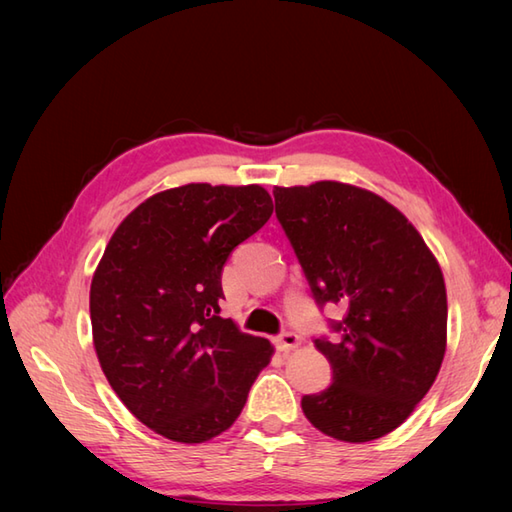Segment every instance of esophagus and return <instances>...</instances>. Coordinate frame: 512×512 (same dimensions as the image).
<instances>
[{
    "mask_svg": "<svg viewBox=\"0 0 512 512\" xmlns=\"http://www.w3.org/2000/svg\"><path fill=\"white\" fill-rule=\"evenodd\" d=\"M299 334H294V331H281V334L277 336V347L281 351H290V349H296L299 347Z\"/></svg>",
    "mask_w": 512,
    "mask_h": 512,
    "instance_id": "obj_1",
    "label": "esophagus"
}]
</instances>
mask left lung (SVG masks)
<instances>
[{
  "label": "left lung",
  "instance_id": "1",
  "mask_svg": "<svg viewBox=\"0 0 512 512\" xmlns=\"http://www.w3.org/2000/svg\"><path fill=\"white\" fill-rule=\"evenodd\" d=\"M272 194L318 307H344L331 323L340 336L314 340L334 379L301 399L305 417L336 441L382 438L410 417L441 371V266L408 218L366 189L318 181Z\"/></svg>",
  "mask_w": 512,
  "mask_h": 512
}]
</instances>
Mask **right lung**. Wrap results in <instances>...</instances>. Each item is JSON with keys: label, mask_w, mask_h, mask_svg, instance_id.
Wrapping results in <instances>:
<instances>
[{"label": "right lung", "mask_w": 512, "mask_h": 512, "mask_svg": "<svg viewBox=\"0 0 512 512\" xmlns=\"http://www.w3.org/2000/svg\"><path fill=\"white\" fill-rule=\"evenodd\" d=\"M272 216L259 185L189 183L130 211L91 281L93 347L124 406L176 443H205L235 423L266 338L220 316L222 268Z\"/></svg>", "instance_id": "obj_1"}]
</instances>
